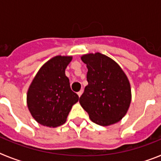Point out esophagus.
<instances>
[{"label":"esophagus","mask_w":161,"mask_h":161,"mask_svg":"<svg viewBox=\"0 0 161 161\" xmlns=\"http://www.w3.org/2000/svg\"><path fill=\"white\" fill-rule=\"evenodd\" d=\"M82 93H83V89H81V90H80L79 92H78L77 94H78V96H79V97H80V96H81Z\"/></svg>","instance_id":"34e87169"}]
</instances>
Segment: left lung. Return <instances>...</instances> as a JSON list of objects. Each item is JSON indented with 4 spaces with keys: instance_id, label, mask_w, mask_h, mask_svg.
I'll return each instance as SVG.
<instances>
[{
    "instance_id": "1",
    "label": "left lung",
    "mask_w": 161,
    "mask_h": 161,
    "mask_svg": "<svg viewBox=\"0 0 161 161\" xmlns=\"http://www.w3.org/2000/svg\"><path fill=\"white\" fill-rule=\"evenodd\" d=\"M88 68L87 81L80 104L91 121L101 126L118 123L131 102L129 80L120 66L106 55L89 53L80 57Z\"/></svg>"
}]
</instances>
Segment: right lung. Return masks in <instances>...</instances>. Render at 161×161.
I'll return each mask as SVG.
<instances>
[{"label":"right lung","mask_w":161,"mask_h":161,"mask_svg":"<svg viewBox=\"0 0 161 161\" xmlns=\"http://www.w3.org/2000/svg\"><path fill=\"white\" fill-rule=\"evenodd\" d=\"M71 55H56L46 62L33 79L27 91L26 103L37 123L56 127L66 122L79 97L70 88L65 69Z\"/></svg>","instance_id":"1"}]
</instances>
